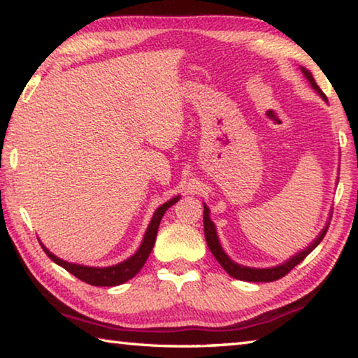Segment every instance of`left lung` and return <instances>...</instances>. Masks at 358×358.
<instances>
[{
  "instance_id": "8db88e82",
  "label": "left lung",
  "mask_w": 358,
  "mask_h": 358,
  "mask_svg": "<svg viewBox=\"0 0 358 358\" xmlns=\"http://www.w3.org/2000/svg\"><path fill=\"white\" fill-rule=\"evenodd\" d=\"M301 72L305 74V77L308 78V82H310L311 87L316 90V92L322 96V99L327 101V96L322 93V90L319 88V85L314 80L313 74L308 69L301 68ZM329 224L330 221L325 224V227L322 229V232L319 234V237L313 241V243L306 248V250L300 251L299 254H295L294 257H290L286 262L281 264V265H276V266H271V268H251V266H245V265H238L235 264L232 259H230L226 252L222 251L220 240H217V234H216V229H215V224L213 221L210 220V210L207 205L203 203V232H205V240H207V245L210 248V251L213 252L215 259L220 262V265L222 266L224 270L227 271V273L235 278V280H240V281H250V282H270V281H276L280 280V278L286 276L290 270L294 268L295 265H299L303 259H305L308 254H310L314 248H316L322 238L325 237L327 230H329Z\"/></svg>"
}]
</instances>
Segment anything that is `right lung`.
<instances>
[{
  "instance_id": "right-lung-1",
  "label": "right lung",
  "mask_w": 358,
  "mask_h": 358,
  "mask_svg": "<svg viewBox=\"0 0 358 358\" xmlns=\"http://www.w3.org/2000/svg\"><path fill=\"white\" fill-rule=\"evenodd\" d=\"M178 199H180V196L171 199V201L162 203L161 207L155 211V215L150 221L147 232H145V237H143L141 248H138L134 256H131L129 259H126L124 262H121L118 265L101 266V268H98V266H85V265H78V264H71V262H66V260H62L59 257H57L55 254H52L42 243H41V246L47 256L53 260V262L58 264L59 266H63L64 270H68L69 273L78 278L80 281L92 284V286H104V287L120 286V284H123L126 281H129L131 278H134L138 271H141L145 262H147L150 252L155 246L157 227H159L162 216H164L167 208L172 207V205L177 202Z\"/></svg>"
}]
</instances>
